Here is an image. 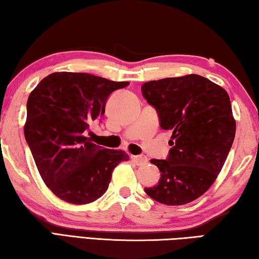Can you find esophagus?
I'll list each match as a JSON object with an SVG mask.
<instances>
[{
	"label": "esophagus",
	"instance_id": "esophagus-1",
	"mask_svg": "<svg viewBox=\"0 0 259 259\" xmlns=\"http://www.w3.org/2000/svg\"><path fill=\"white\" fill-rule=\"evenodd\" d=\"M131 159H133L134 163H136V165L141 166V165H145L147 164V161H148V158H147L146 156L143 155H138V156H131Z\"/></svg>",
	"mask_w": 259,
	"mask_h": 259
}]
</instances>
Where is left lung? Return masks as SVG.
Instances as JSON below:
<instances>
[{"instance_id":"left-lung-1","label":"left lung","mask_w":259,"mask_h":259,"mask_svg":"<svg viewBox=\"0 0 259 259\" xmlns=\"http://www.w3.org/2000/svg\"><path fill=\"white\" fill-rule=\"evenodd\" d=\"M141 92L158 113L161 129L173 131L167 159L150 160L160 170L159 183L145 192L166 205L190 203L214 183L234 143L229 95L196 74L150 80Z\"/></svg>"}]
</instances>
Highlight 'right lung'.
<instances>
[{
  "label": "right lung",
  "mask_w": 259,
  "mask_h": 259,
  "mask_svg": "<svg viewBox=\"0 0 259 259\" xmlns=\"http://www.w3.org/2000/svg\"><path fill=\"white\" fill-rule=\"evenodd\" d=\"M129 82L86 73L57 72L29 95L24 137L39 174L53 193L72 204L102 196L115 166L129 159L123 150L106 149L84 136L105 112L109 95Z\"/></svg>",
  "instance_id": "right-lung-1"
}]
</instances>
